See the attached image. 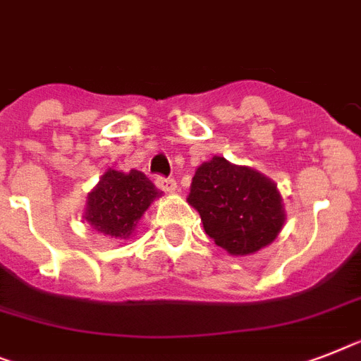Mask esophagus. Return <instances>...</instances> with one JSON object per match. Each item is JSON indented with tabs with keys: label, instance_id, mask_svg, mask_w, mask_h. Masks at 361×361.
<instances>
[{
	"label": "esophagus",
	"instance_id": "34e87169",
	"mask_svg": "<svg viewBox=\"0 0 361 361\" xmlns=\"http://www.w3.org/2000/svg\"><path fill=\"white\" fill-rule=\"evenodd\" d=\"M155 185L159 187L161 190H165V192H174L176 190V180L172 178H163V176H155Z\"/></svg>",
	"mask_w": 361,
	"mask_h": 361
}]
</instances>
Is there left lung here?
Masks as SVG:
<instances>
[{
	"mask_svg": "<svg viewBox=\"0 0 361 361\" xmlns=\"http://www.w3.org/2000/svg\"><path fill=\"white\" fill-rule=\"evenodd\" d=\"M187 202L200 213L207 235L231 256L271 245L286 222L274 181L219 155L196 169Z\"/></svg>",
	"mask_w": 361,
	"mask_h": 361,
	"instance_id": "8db88e82",
	"label": "left lung"
}]
</instances>
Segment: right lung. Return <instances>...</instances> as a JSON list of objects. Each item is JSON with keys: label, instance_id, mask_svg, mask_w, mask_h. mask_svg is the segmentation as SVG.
<instances>
[{"label": "right lung", "instance_id": "add662e5", "mask_svg": "<svg viewBox=\"0 0 361 361\" xmlns=\"http://www.w3.org/2000/svg\"><path fill=\"white\" fill-rule=\"evenodd\" d=\"M161 192L142 172L109 169L87 196L85 221L113 239H128L137 222Z\"/></svg>", "mask_w": 361, "mask_h": 361}]
</instances>
